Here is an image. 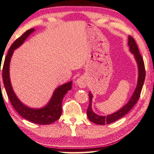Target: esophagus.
Returning a JSON list of instances; mask_svg holds the SVG:
<instances>
[{
  "label": "esophagus",
  "mask_w": 154,
  "mask_h": 154,
  "mask_svg": "<svg viewBox=\"0 0 154 154\" xmlns=\"http://www.w3.org/2000/svg\"><path fill=\"white\" fill-rule=\"evenodd\" d=\"M77 84L80 88H84L86 87V85H87V80H86V78L84 76L80 77L77 79Z\"/></svg>",
  "instance_id": "obj_1"
}]
</instances>
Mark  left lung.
<instances>
[{
	"instance_id": "8db88e82",
	"label": "left lung",
	"mask_w": 154,
	"mask_h": 154,
	"mask_svg": "<svg viewBox=\"0 0 154 154\" xmlns=\"http://www.w3.org/2000/svg\"><path fill=\"white\" fill-rule=\"evenodd\" d=\"M128 46L130 47V50L135 56V58L137 61L138 69H139V76H138L137 80V85L136 87L135 91H134L133 96L130 99L126 105L121 108L119 111L114 112V113L109 114L108 116H99L96 113H94L91 108V102L93 96L91 94V92L88 93L89 95V105H88V109L86 111L88 118L91 122L96 123L98 125H105L109 124L112 122H114L116 120L119 119L123 116H125L132 108L134 107V105L137 103L138 100L140 98V94H141L142 86L144 85V82L145 79V76H146V71H145L144 63L141 54H140L139 49L137 44H136L135 40L133 37L129 35L128 36Z\"/></svg>"
}]
</instances>
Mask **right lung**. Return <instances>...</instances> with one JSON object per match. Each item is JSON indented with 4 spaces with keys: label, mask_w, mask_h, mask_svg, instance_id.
<instances>
[{
    "label": "right lung",
    "mask_w": 154,
    "mask_h": 154,
    "mask_svg": "<svg viewBox=\"0 0 154 154\" xmlns=\"http://www.w3.org/2000/svg\"><path fill=\"white\" fill-rule=\"evenodd\" d=\"M35 31L34 29L28 30L21 37L17 38L10 47L7 56H5L3 66V80L8 96L12 107L25 119L32 123L40 125L51 124L60 118L62 112V100L68 91L72 88V82H70L58 87L54 92V94L49 103L41 109L30 108L21 103L14 93L10 79L9 69L10 62L14 50L23 44L24 40L30 34ZM1 72V68H0Z\"/></svg>",
    "instance_id": "add662e5"
}]
</instances>
